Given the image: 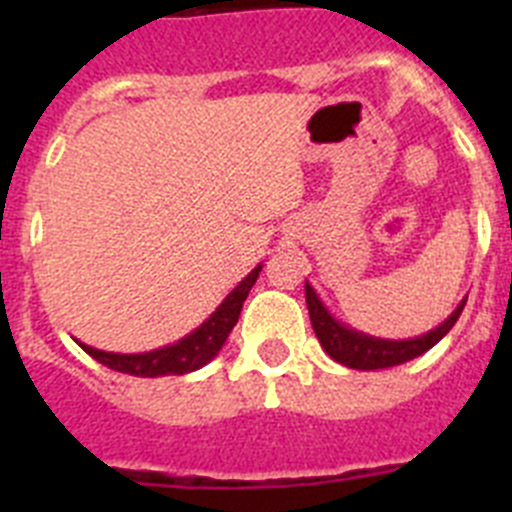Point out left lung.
<instances>
[{"mask_svg":"<svg viewBox=\"0 0 512 512\" xmlns=\"http://www.w3.org/2000/svg\"><path fill=\"white\" fill-rule=\"evenodd\" d=\"M305 297L307 310H310V323L315 336H318L320 346L325 354L338 364L348 366V369H361V372H374V369H387V366L405 364V361L423 356L425 351H431L438 341H441L454 323L459 320L461 310L467 305V297L456 305L449 318L438 323L436 328L415 338H379L369 336L364 330H356L351 325L341 323L333 312L325 307L320 295L312 289L310 282H305Z\"/></svg>","mask_w":512,"mask_h":512,"instance_id":"obj_1","label":"left lung"}]
</instances>
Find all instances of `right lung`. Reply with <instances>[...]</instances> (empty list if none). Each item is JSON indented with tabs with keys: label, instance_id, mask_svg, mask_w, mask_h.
Instances as JSON below:
<instances>
[{
	"label": "right lung",
	"instance_id": "right-lung-1",
	"mask_svg": "<svg viewBox=\"0 0 512 512\" xmlns=\"http://www.w3.org/2000/svg\"><path fill=\"white\" fill-rule=\"evenodd\" d=\"M261 269H264V264H256V269L248 271V277H243L230 289L228 297L215 307V312L205 323L197 325L192 333L169 343V346L143 351V354H115V351H102V348L87 346L81 341L79 346L92 359H97L99 364L110 366L115 372L133 374V377H169V374L197 372L205 364H210L220 354V348L225 346L230 330L238 323V315H241L248 292L259 279Z\"/></svg>",
	"mask_w": 512,
	"mask_h": 512
}]
</instances>
